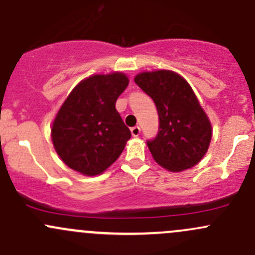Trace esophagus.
Listing matches in <instances>:
<instances>
[{
    "instance_id": "1",
    "label": "esophagus",
    "mask_w": 255,
    "mask_h": 255,
    "mask_svg": "<svg viewBox=\"0 0 255 255\" xmlns=\"http://www.w3.org/2000/svg\"><path fill=\"white\" fill-rule=\"evenodd\" d=\"M130 132H132L133 137H138L140 134V128L138 126H135V127L130 128Z\"/></svg>"
}]
</instances>
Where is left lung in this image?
Wrapping results in <instances>:
<instances>
[{
  "label": "left lung",
  "mask_w": 255,
  "mask_h": 255,
  "mask_svg": "<svg viewBox=\"0 0 255 255\" xmlns=\"http://www.w3.org/2000/svg\"><path fill=\"white\" fill-rule=\"evenodd\" d=\"M134 81L158 110V134L146 142L154 160L170 171L196 165L206 154L212 127L186 80L158 70L138 74Z\"/></svg>",
  "instance_id": "obj_1"
}]
</instances>
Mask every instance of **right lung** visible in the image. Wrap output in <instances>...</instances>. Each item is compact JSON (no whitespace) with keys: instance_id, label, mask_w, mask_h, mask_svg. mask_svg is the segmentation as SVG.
Here are the masks:
<instances>
[{"instance_id":"add662e5","label":"right lung","mask_w":255,"mask_h":255,"mask_svg":"<svg viewBox=\"0 0 255 255\" xmlns=\"http://www.w3.org/2000/svg\"><path fill=\"white\" fill-rule=\"evenodd\" d=\"M122 73L82 80L59 110L51 140L61 160L84 175L104 173L130 138V130L116 110V101L128 86Z\"/></svg>"}]
</instances>
